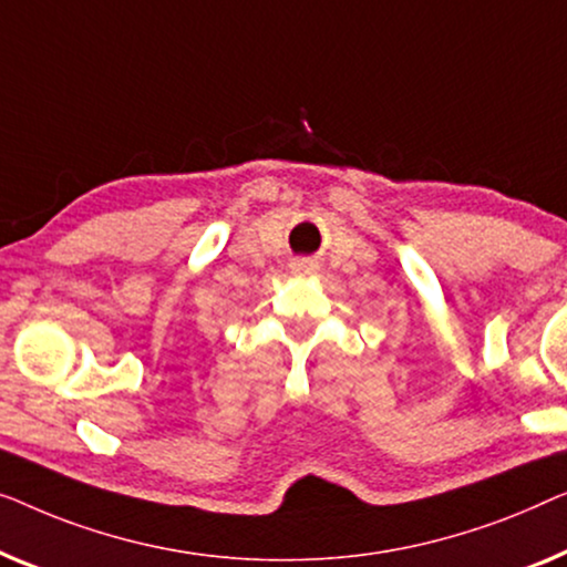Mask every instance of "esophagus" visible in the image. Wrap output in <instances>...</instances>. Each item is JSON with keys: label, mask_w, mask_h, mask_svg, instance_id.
Masks as SVG:
<instances>
[{"label": "esophagus", "mask_w": 567, "mask_h": 567, "mask_svg": "<svg viewBox=\"0 0 567 567\" xmlns=\"http://www.w3.org/2000/svg\"><path fill=\"white\" fill-rule=\"evenodd\" d=\"M310 272H316V261L310 259L292 261V275H310Z\"/></svg>", "instance_id": "34e87169"}]
</instances>
